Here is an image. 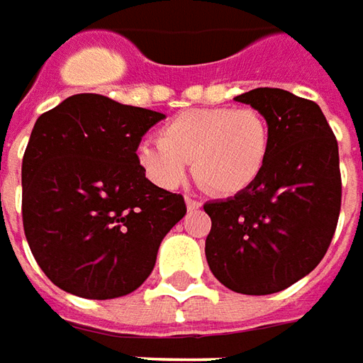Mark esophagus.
<instances>
[{
  "instance_id": "esophagus-1",
  "label": "esophagus",
  "mask_w": 363,
  "mask_h": 363,
  "mask_svg": "<svg viewBox=\"0 0 363 363\" xmlns=\"http://www.w3.org/2000/svg\"><path fill=\"white\" fill-rule=\"evenodd\" d=\"M186 205H187V211H189V213H194V211L201 209V201H197V199H191V197H186Z\"/></svg>"
}]
</instances>
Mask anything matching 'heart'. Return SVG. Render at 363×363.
<instances>
[{
	"label": "heart",
	"instance_id": "obj_1",
	"mask_svg": "<svg viewBox=\"0 0 363 363\" xmlns=\"http://www.w3.org/2000/svg\"><path fill=\"white\" fill-rule=\"evenodd\" d=\"M272 128L254 107H197L160 128V138L136 146V164L156 186L174 189L187 176L189 160L203 187L217 195L250 189L268 166Z\"/></svg>",
	"mask_w": 363,
	"mask_h": 363
}]
</instances>
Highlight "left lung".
Returning <instances> with one entry per match:
<instances>
[{"label": "left lung", "mask_w": 363, "mask_h": 363, "mask_svg": "<svg viewBox=\"0 0 363 363\" xmlns=\"http://www.w3.org/2000/svg\"><path fill=\"white\" fill-rule=\"evenodd\" d=\"M235 99L266 115L272 152L250 189L203 205L205 256L225 287L269 295L311 274L330 246L342 201L338 143L315 101L277 87Z\"/></svg>", "instance_id": "8db88e82"}]
</instances>
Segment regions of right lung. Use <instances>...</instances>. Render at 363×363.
Returning <instances> with one entry per match:
<instances>
[{
  "label": "right lung",
  "instance_id": "obj_1",
  "mask_svg": "<svg viewBox=\"0 0 363 363\" xmlns=\"http://www.w3.org/2000/svg\"><path fill=\"white\" fill-rule=\"evenodd\" d=\"M166 115L78 94L43 113L23 156V228L46 277L84 299L145 284L186 201L154 186L136 146Z\"/></svg>",
  "mask_w": 363,
  "mask_h": 363
}]
</instances>
